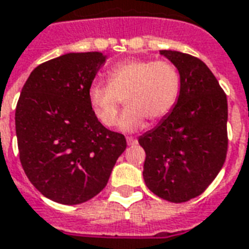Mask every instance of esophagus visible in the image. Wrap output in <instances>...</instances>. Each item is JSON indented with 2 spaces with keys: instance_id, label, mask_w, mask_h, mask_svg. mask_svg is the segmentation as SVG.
Returning <instances> with one entry per match:
<instances>
[{
  "instance_id": "1",
  "label": "esophagus",
  "mask_w": 249,
  "mask_h": 249,
  "mask_svg": "<svg viewBox=\"0 0 249 249\" xmlns=\"http://www.w3.org/2000/svg\"><path fill=\"white\" fill-rule=\"evenodd\" d=\"M126 141H128L129 145H137V142H139L137 139H134V137H132V136H128V137H126Z\"/></svg>"
}]
</instances>
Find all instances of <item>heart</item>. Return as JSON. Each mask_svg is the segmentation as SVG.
<instances>
[{
	"label": "heart",
	"instance_id": "heart-1",
	"mask_svg": "<svg viewBox=\"0 0 249 249\" xmlns=\"http://www.w3.org/2000/svg\"><path fill=\"white\" fill-rule=\"evenodd\" d=\"M107 83H93L88 101L99 123L113 126L124 101L126 109L119 120V128L133 132L156 124L176 108L181 93V73L167 60L128 59L115 64L107 72Z\"/></svg>",
	"mask_w": 249,
	"mask_h": 249
}]
</instances>
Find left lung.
<instances>
[{
  "label": "left lung",
  "mask_w": 249,
  "mask_h": 249,
  "mask_svg": "<svg viewBox=\"0 0 249 249\" xmlns=\"http://www.w3.org/2000/svg\"><path fill=\"white\" fill-rule=\"evenodd\" d=\"M160 53L181 73V93L170 115L139 139L146 154L142 174L152 193L181 203L199 196L224 165L227 96L200 59L171 50Z\"/></svg>",
  "instance_id": "left-lung-1"
}]
</instances>
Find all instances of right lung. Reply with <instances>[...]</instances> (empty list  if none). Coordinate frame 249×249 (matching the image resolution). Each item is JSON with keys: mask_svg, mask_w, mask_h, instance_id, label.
I'll return each instance as SVG.
<instances>
[{"mask_svg": "<svg viewBox=\"0 0 249 249\" xmlns=\"http://www.w3.org/2000/svg\"><path fill=\"white\" fill-rule=\"evenodd\" d=\"M101 53H70L34 68L16 108L19 161L29 181L62 204L92 199L126 148L124 134L99 123L88 89Z\"/></svg>", "mask_w": 249, "mask_h": 249, "instance_id": "1", "label": "right lung"}]
</instances>
